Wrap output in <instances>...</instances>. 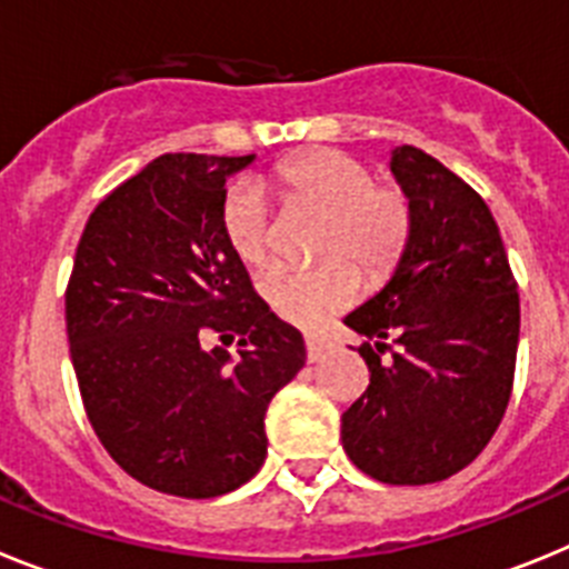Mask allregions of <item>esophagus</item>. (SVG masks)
Returning <instances> with one entry per match:
<instances>
[{"label":"esophagus","mask_w":569,"mask_h":569,"mask_svg":"<svg viewBox=\"0 0 569 569\" xmlns=\"http://www.w3.org/2000/svg\"><path fill=\"white\" fill-rule=\"evenodd\" d=\"M305 345H308V361H319L321 353L328 350V339L321 333H308L305 336Z\"/></svg>","instance_id":"34e87169"}]
</instances>
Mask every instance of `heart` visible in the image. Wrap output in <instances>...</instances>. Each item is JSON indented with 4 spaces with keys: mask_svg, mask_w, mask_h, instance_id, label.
Listing matches in <instances>:
<instances>
[{
    "mask_svg": "<svg viewBox=\"0 0 569 569\" xmlns=\"http://www.w3.org/2000/svg\"><path fill=\"white\" fill-rule=\"evenodd\" d=\"M288 208L321 213L319 256H333L313 270L273 268L261 276V299L279 319L316 328L345 310L359 293V270L381 276L396 264L410 236V199L393 182L373 179V168L345 150L313 148L279 164L268 179ZM230 253L259 268L270 253V208L253 184L228 190L219 213Z\"/></svg>",
    "mask_w": 569,
    "mask_h": 569,
    "instance_id": "1",
    "label": "heart"
}]
</instances>
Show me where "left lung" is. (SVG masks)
Returning <instances> with one entry per match:
<instances>
[{"label": "left lung", "instance_id": "obj_1", "mask_svg": "<svg viewBox=\"0 0 569 569\" xmlns=\"http://www.w3.org/2000/svg\"><path fill=\"white\" fill-rule=\"evenodd\" d=\"M410 199L393 276L345 325L370 385L341 416V445L385 485L465 470L499 430L519 350V288L499 224L476 190L413 144L390 156Z\"/></svg>", "mask_w": 569, "mask_h": 569}]
</instances>
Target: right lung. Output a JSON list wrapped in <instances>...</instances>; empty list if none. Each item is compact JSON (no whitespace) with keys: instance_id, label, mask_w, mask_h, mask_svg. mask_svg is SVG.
<instances>
[{"instance_id":"right-lung-1","label":"right lung","mask_w":569,"mask_h":569,"mask_svg":"<svg viewBox=\"0 0 569 569\" xmlns=\"http://www.w3.org/2000/svg\"><path fill=\"white\" fill-rule=\"evenodd\" d=\"M256 156L164 153L90 213L64 293L88 419L136 481L216 499L264 465V413L305 339L256 296L219 213ZM240 336L236 360L201 339Z\"/></svg>"}]
</instances>
